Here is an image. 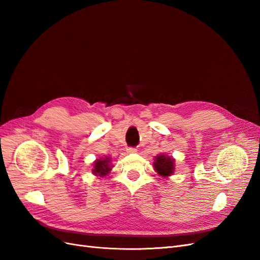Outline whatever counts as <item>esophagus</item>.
Wrapping results in <instances>:
<instances>
[{
  "instance_id": "obj_1",
  "label": "esophagus",
  "mask_w": 260,
  "mask_h": 260,
  "mask_svg": "<svg viewBox=\"0 0 260 260\" xmlns=\"http://www.w3.org/2000/svg\"><path fill=\"white\" fill-rule=\"evenodd\" d=\"M138 151H137V148H135V147H129V148H127V153H129V154H135V153H137Z\"/></svg>"
}]
</instances>
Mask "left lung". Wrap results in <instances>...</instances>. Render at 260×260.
I'll use <instances>...</instances> for the list:
<instances>
[{"label": "left lung", "mask_w": 260, "mask_h": 260, "mask_svg": "<svg viewBox=\"0 0 260 260\" xmlns=\"http://www.w3.org/2000/svg\"><path fill=\"white\" fill-rule=\"evenodd\" d=\"M153 167L157 174L159 175V177L167 179L175 174V158L172 156L159 154L154 157Z\"/></svg>", "instance_id": "left-lung-1"}]
</instances>
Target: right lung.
<instances>
[{
  "label": "right lung",
  "mask_w": 260,
  "mask_h": 260,
  "mask_svg": "<svg viewBox=\"0 0 260 260\" xmlns=\"http://www.w3.org/2000/svg\"><path fill=\"white\" fill-rule=\"evenodd\" d=\"M114 166L112 165V158L108 156L100 157L93 162L92 174L96 177H104L112 171Z\"/></svg>",
  "instance_id": "obj_1"
}]
</instances>
